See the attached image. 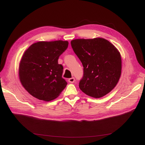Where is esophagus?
I'll return each instance as SVG.
<instances>
[{
  "label": "esophagus",
  "instance_id": "34e87169",
  "mask_svg": "<svg viewBox=\"0 0 145 145\" xmlns=\"http://www.w3.org/2000/svg\"><path fill=\"white\" fill-rule=\"evenodd\" d=\"M69 83H70V84H73V83H74V82H75V78L73 77L70 78L69 79Z\"/></svg>",
  "mask_w": 145,
  "mask_h": 145
}]
</instances>
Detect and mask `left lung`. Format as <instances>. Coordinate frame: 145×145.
<instances>
[{"mask_svg": "<svg viewBox=\"0 0 145 145\" xmlns=\"http://www.w3.org/2000/svg\"><path fill=\"white\" fill-rule=\"evenodd\" d=\"M71 45L84 67L80 90L93 98L104 97L118 84L121 73L120 52L103 38L72 40Z\"/></svg>", "mask_w": 145, "mask_h": 145, "instance_id": "obj_1", "label": "left lung"}]
</instances>
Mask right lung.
<instances>
[{
    "mask_svg": "<svg viewBox=\"0 0 145 145\" xmlns=\"http://www.w3.org/2000/svg\"><path fill=\"white\" fill-rule=\"evenodd\" d=\"M69 42L40 41L24 52L18 67V76L24 88L39 100H53L59 96L67 83L62 78L63 66L58 63Z\"/></svg>",
    "mask_w": 145,
    "mask_h": 145,
    "instance_id": "1",
    "label": "right lung"
}]
</instances>
